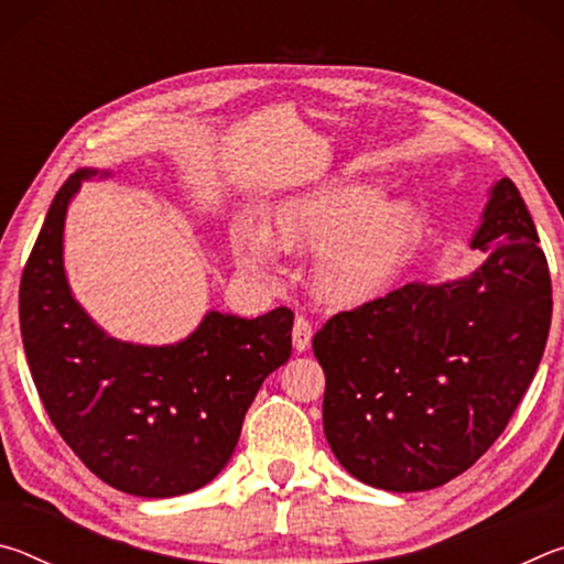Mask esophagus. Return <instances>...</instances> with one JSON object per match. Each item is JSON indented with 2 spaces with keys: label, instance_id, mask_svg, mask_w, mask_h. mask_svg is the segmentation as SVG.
<instances>
[{
  "label": "esophagus",
  "instance_id": "esophagus-1",
  "mask_svg": "<svg viewBox=\"0 0 564 564\" xmlns=\"http://www.w3.org/2000/svg\"><path fill=\"white\" fill-rule=\"evenodd\" d=\"M311 338H313L311 321L299 316V318H295V323H293V348L299 350V352L308 350L311 348Z\"/></svg>",
  "mask_w": 564,
  "mask_h": 564
}]
</instances>
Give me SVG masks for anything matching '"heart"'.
<instances>
[{"label": "heart", "instance_id": "obj_1", "mask_svg": "<svg viewBox=\"0 0 564 564\" xmlns=\"http://www.w3.org/2000/svg\"><path fill=\"white\" fill-rule=\"evenodd\" d=\"M423 221L408 198H380L376 186H343L291 198L275 212L283 246L313 248L311 285L333 305L378 299L413 259ZM261 221L234 224V259L256 275L279 273L281 246Z\"/></svg>", "mask_w": 564, "mask_h": 564}]
</instances>
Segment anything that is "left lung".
<instances>
[{
    "label": "left lung",
    "mask_w": 564,
    "mask_h": 564,
    "mask_svg": "<svg viewBox=\"0 0 564 564\" xmlns=\"http://www.w3.org/2000/svg\"><path fill=\"white\" fill-rule=\"evenodd\" d=\"M510 178L495 181L465 279L408 283L333 316L313 338L323 433L360 482L441 488L475 465L530 388L552 318L547 259Z\"/></svg>",
    "instance_id": "obj_1"
}]
</instances>
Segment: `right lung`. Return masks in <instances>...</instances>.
Returning a JSON list of instances; mask_svg holds the SVG:
<instances>
[{
  "instance_id": "right-lung-1",
  "label": "right lung",
  "mask_w": 564,
  "mask_h": 564,
  "mask_svg": "<svg viewBox=\"0 0 564 564\" xmlns=\"http://www.w3.org/2000/svg\"><path fill=\"white\" fill-rule=\"evenodd\" d=\"M79 169L44 218L19 283V326L34 386L52 423L89 470L121 492L176 498L212 482L231 460L246 410L291 358L293 311L259 318L208 311L169 346L109 336L74 299L64 271V221Z\"/></svg>"
}]
</instances>
